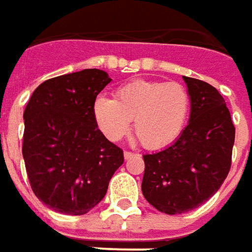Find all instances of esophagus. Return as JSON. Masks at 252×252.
Masks as SVG:
<instances>
[{
	"instance_id": "34e87169",
	"label": "esophagus",
	"mask_w": 252,
	"mask_h": 252,
	"mask_svg": "<svg viewBox=\"0 0 252 252\" xmlns=\"http://www.w3.org/2000/svg\"><path fill=\"white\" fill-rule=\"evenodd\" d=\"M123 156H125V160H129V158H134V156H137V155H135V153H133V152L126 151L125 153H123Z\"/></svg>"
}]
</instances>
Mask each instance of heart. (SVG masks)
Masks as SVG:
<instances>
[{"label":"heart","instance_id":"b5f03b06","mask_svg":"<svg viewBox=\"0 0 252 252\" xmlns=\"http://www.w3.org/2000/svg\"><path fill=\"white\" fill-rule=\"evenodd\" d=\"M190 110V92L176 81L135 80L118 89L114 100L99 96L94 103L96 125L108 140L127 134L134 119V134L148 149L172 144L185 129Z\"/></svg>","mask_w":252,"mask_h":252}]
</instances>
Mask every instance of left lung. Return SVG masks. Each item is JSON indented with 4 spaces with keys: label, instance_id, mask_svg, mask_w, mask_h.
I'll list each match as a JSON object with an SVG mask.
<instances>
[{
    "label": "left lung",
    "instance_id": "obj_1",
    "mask_svg": "<svg viewBox=\"0 0 252 252\" xmlns=\"http://www.w3.org/2000/svg\"><path fill=\"white\" fill-rule=\"evenodd\" d=\"M191 97L186 129L164 151L144 155L142 194L152 206L182 215L213 197L232 164L235 126L224 97L210 84L183 76Z\"/></svg>",
    "mask_w": 252,
    "mask_h": 252
}]
</instances>
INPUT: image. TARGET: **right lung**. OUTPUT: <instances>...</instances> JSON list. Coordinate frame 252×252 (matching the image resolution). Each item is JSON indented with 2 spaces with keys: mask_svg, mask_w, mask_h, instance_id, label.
Masks as SVG:
<instances>
[{
  "mask_svg": "<svg viewBox=\"0 0 252 252\" xmlns=\"http://www.w3.org/2000/svg\"><path fill=\"white\" fill-rule=\"evenodd\" d=\"M111 81L99 69L50 78L24 111L23 158L33 194L58 213H88L104 198L123 151L94 117L96 96Z\"/></svg>",
  "mask_w": 252,
  "mask_h": 252,
  "instance_id": "1",
  "label": "right lung"
}]
</instances>
